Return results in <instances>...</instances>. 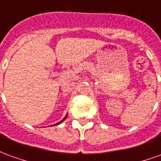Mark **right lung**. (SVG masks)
Masks as SVG:
<instances>
[{"label":"right lung","mask_w":161,"mask_h":161,"mask_svg":"<svg viewBox=\"0 0 161 161\" xmlns=\"http://www.w3.org/2000/svg\"><path fill=\"white\" fill-rule=\"evenodd\" d=\"M67 115H68V114H67ZM67 115H65V116H64V118L63 119V120H62V121H60L59 122H58V123H56V124H54V126H56V125H58V124H60V123H61V122H63L64 121V120H65V119H66V117H67Z\"/></svg>","instance_id":"obj_1"}]
</instances>
